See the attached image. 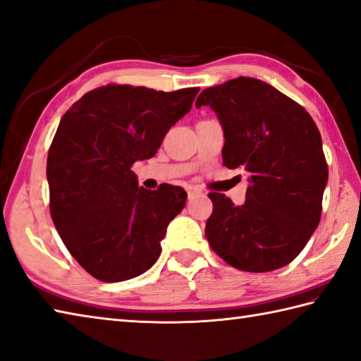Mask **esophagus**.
I'll return each instance as SVG.
<instances>
[{"instance_id": "esophagus-1", "label": "esophagus", "mask_w": 361, "mask_h": 361, "mask_svg": "<svg viewBox=\"0 0 361 361\" xmlns=\"http://www.w3.org/2000/svg\"><path fill=\"white\" fill-rule=\"evenodd\" d=\"M186 190H188V197H189V199H190V197H194L195 194H199V192H200L199 189H197V188H192V186H188V188H186Z\"/></svg>"}]
</instances>
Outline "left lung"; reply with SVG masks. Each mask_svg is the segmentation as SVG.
<instances>
[{
  "mask_svg": "<svg viewBox=\"0 0 361 361\" xmlns=\"http://www.w3.org/2000/svg\"><path fill=\"white\" fill-rule=\"evenodd\" d=\"M202 106L222 125L224 166L249 175L241 207L209 194L214 209L204 235L211 249L247 272L289 264L321 219L329 169L319 130L300 104L250 76L204 89L195 102Z\"/></svg>",
  "mask_w": 361,
  "mask_h": 361,
  "instance_id": "left-lung-1",
  "label": "left lung"
}]
</instances>
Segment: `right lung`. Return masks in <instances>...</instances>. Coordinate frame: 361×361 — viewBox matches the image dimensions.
Wrapping results in <instances>:
<instances>
[{"label": "right lung", "mask_w": 361, "mask_h": 361, "mask_svg": "<svg viewBox=\"0 0 361 361\" xmlns=\"http://www.w3.org/2000/svg\"><path fill=\"white\" fill-rule=\"evenodd\" d=\"M199 90L109 84L62 116L47 161L49 211L68 252L92 277L123 281L157 263L167 225L188 194L171 185L139 188L131 166L154 157Z\"/></svg>", "instance_id": "obj_1"}]
</instances>
